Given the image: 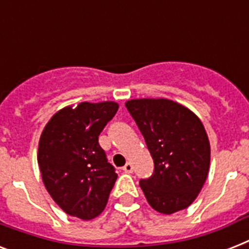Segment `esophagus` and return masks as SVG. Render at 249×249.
Segmentation results:
<instances>
[{
	"label": "esophagus",
	"mask_w": 249,
	"mask_h": 249,
	"mask_svg": "<svg viewBox=\"0 0 249 249\" xmlns=\"http://www.w3.org/2000/svg\"><path fill=\"white\" fill-rule=\"evenodd\" d=\"M123 170H124L125 173H132L133 172V165L132 163H126L124 166H123Z\"/></svg>",
	"instance_id": "1"
}]
</instances>
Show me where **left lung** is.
<instances>
[{
  "mask_svg": "<svg viewBox=\"0 0 249 249\" xmlns=\"http://www.w3.org/2000/svg\"><path fill=\"white\" fill-rule=\"evenodd\" d=\"M142 133L154 173L140 186L152 208L172 214L187 208L208 176L211 146L199 117L169 99H132L125 103Z\"/></svg>",
  "mask_w": 249,
  "mask_h": 249,
  "instance_id": "8db88e82",
  "label": "left lung"
}]
</instances>
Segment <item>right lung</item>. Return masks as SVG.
<instances>
[{
    "mask_svg": "<svg viewBox=\"0 0 249 249\" xmlns=\"http://www.w3.org/2000/svg\"><path fill=\"white\" fill-rule=\"evenodd\" d=\"M115 102L64 107L49 120L38 142L37 161L53 200L70 216H99L116 182L98 137L117 112Z\"/></svg>",
    "mask_w": 249,
    "mask_h": 249,
    "instance_id": "obj_1",
    "label": "right lung"
}]
</instances>
